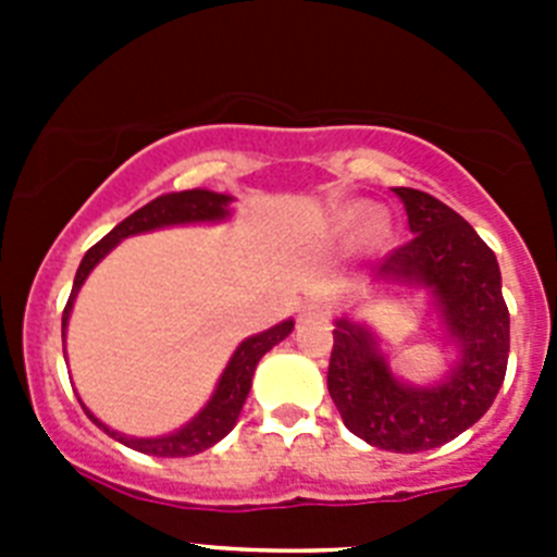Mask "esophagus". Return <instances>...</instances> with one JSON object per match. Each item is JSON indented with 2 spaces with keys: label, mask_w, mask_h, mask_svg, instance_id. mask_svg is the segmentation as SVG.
Returning a JSON list of instances; mask_svg holds the SVG:
<instances>
[{
  "label": "esophagus",
  "mask_w": 557,
  "mask_h": 557,
  "mask_svg": "<svg viewBox=\"0 0 557 557\" xmlns=\"http://www.w3.org/2000/svg\"><path fill=\"white\" fill-rule=\"evenodd\" d=\"M323 314H326V307H321V304H309L301 309V318H323Z\"/></svg>",
  "instance_id": "34e87169"
}]
</instances>
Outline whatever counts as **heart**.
<instances>
[{
  "mask_svg": "<svg viewBox=\"0 0 557 557\" xmlns=\"http://www.w3.org/2000/svg\"><path fill=\"white\" fill-rule=\"evenodd\" d=\"M373 218H376V214H373L368 206H359V203L348 206V209H343L337 214V231H339V234L348 236V234H354L357 228H362V225L371 222L372 225L368 226V234L376 236V234H382V223H373Z\"/></svg>",
  "mask_w": 557,
  "mask_h": 557,
  "instance_id": "1",
  "label": "heart"
}]
</instances>
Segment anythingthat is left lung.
I'll use <instances>...</instances> for the list:
<instances>
[{
  "mask_svg": "<svg viewBox=\"0 0 557 557\" xmlns=\"http://www.w3.org/2000/svg\"><path fill=\"white\" fill-rule=\"evenodd\" d=\"M393 191L405 203L412 239L385 256L376 278L430 289L457 362L435 385H407L366 323L337 318L326 382L354 435L412 455L455 441L494 405L508 371L510 314L499 262L476 231L426 191Z\"/></svg>",
  "mask_w": 557,
  "mask_h": 557,
  "instance_id": "8db88e82",
  "label": "left lung"
}]
</instances>
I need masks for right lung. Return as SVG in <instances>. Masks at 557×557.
<instances>
[{"instance_id": "add662e5", "label": "right lung", "mask_w": 557, "mask_h": 557, "mask_svg": "<svg viewBox=\"0 0 557 557\" xmlns=\"http://www.w3.org/2000/svg\"><path fill=\"white\" fill-rule=\"evenodd\" d=\"M231 195H220V191L209 189H186V191H170V195H161V198L150 200L147 206H141L139 211H133L131 218L122 220L111 234H106L95 248H88L86 256H83L81 268H77L75 275V287H72V295H69L66 309H63V323L61 332L66 334L69 326V314H72V304H75L77 293H81L83 282L88 278V273L100 264V259H106V253H111L122 239L133 234H145V231L166 228V225H189V223H220L231 214ZM295 323L284 321L278 326L268 329L262 334H253V337L243 339L236 346L234 357L228 359L223 376H220L218 387L211 393V398L206 401L203 410L191 418L189 424L181 426V430L170 432V435L161 437H127L122 432L106 426L97 416H91L86 405V416L100 426L102 432L120 441V444L131 446L136 451H145V455L156 457H191L198 451L211 449V446L223 441L231 430H234L236 418L243 412L245 398L250 393V382H253V371L259 366V359L270 351L273 346H278L289 332H293Z\"/></svg>"}]
</instances>
